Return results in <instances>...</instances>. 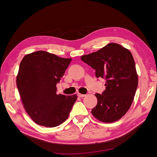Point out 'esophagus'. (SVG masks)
I'll return each mask as SVG.
<instances>
[{
  "instance_id": "esophagus-1",
  "label": "esophagus",
  "mask_w": 157,
  "mask_h": 157,
  "mask_svg": "<svg viewBox=\"0 0 157 157\" xmlns=\"http://www.w3.org/2000/svg\"><path fill=\"white\" fill-rule=\"evenodd\" d=\"M77 96H78V97H80V98H82V97L85 96V95H84V94H80V93H78V94H77Z\"/></svg>"
}]
</instances>
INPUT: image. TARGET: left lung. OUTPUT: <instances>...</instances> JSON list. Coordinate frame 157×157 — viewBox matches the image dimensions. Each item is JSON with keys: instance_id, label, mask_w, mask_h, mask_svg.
I'll list each match as a JSON object with an SVG mask.
<instances>
[{"instance_id": "left-lung-1", "label": "left lung", "mask_w": 157, "mask_h": 157, "mask_svg": "<svg viewBox=\"0 0 157 157\" xmlns=\"http://www.w3.org/2000/svg\"><path fill=\"white\" fill-rule=\"evenodd\" d=\"M81 59L96 70L98 78L105 80V90L96 94V106L92 113L104 122H113L124 116L133 102L138 84L134 58L121 45L109 43L97 52L81 56Z\"/></svg>"}]
</instances>
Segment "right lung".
Instances as JSON below:
<instances>
[{
	"label": "right lung",
	"mask_w": 157,
	"mask_h": 157,
	"mask_svg": "<svg viewBox=\"0 0 157 157\" xmlns=\"http://www.w3.org/2000/svg\"><path fill=\"white\" fill-rule=\"evenodd\" d=\"M71 59L36 51L21 61L17 87L26 112L37 124L53 128L68 118L77 96L58 95L56 84Z\"/></svg>",
	"instance_id": "1"
}]
</instances>
